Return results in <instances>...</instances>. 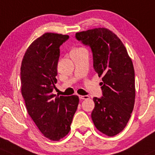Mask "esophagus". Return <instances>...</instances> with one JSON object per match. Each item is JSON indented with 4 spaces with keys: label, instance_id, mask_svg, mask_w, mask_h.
Wrapping results in <instances>:
<instances>
[{
    "label": "esophagus",
    "instance_id": "34e87169",
    "mask_svg": "<svg viewBox=\"0 0 155 155\" xmlns=\"http://www.w3.org/2000/svg\"><path fill=\"white\" fill-rule=\"evenodd\" d=\"M79 98L81 100H86L89 98V95H79Z\"/></svg>",
    "mask_w": 155,
    "mask_h": 155
}]
</instances>
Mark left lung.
<instances>
[{
    "instance_id": "8db88e82",
    "label": "left lung",
    "mask_w": 155,
    "mask_h": 155,
    "mask_svg": "<svg viewBox=\"0 0 155 155\" xmlns=\"http://www.w3.org/2000/svg\"><path fill=\"white\" fill-rule=\"evenodd\" d=\"M75 38L90 48L94 69L102 76L103 96L93 98L92 119L99 131L113 137L125 128L134 106L133 63L122 41L106 28L80 32Z\"/></svg>"
}]
</instances>
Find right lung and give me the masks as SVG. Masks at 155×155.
Returning a JSON list of instances; mask_svg holds the SVG:
<instances>
[{
  "instance_id": "add662e5",
  "label": "right lung",
  "mask_w": 155,
  "mask_h": 155,
  "mask_svg": "<svg viewBox=\"0 0 155 155\" xmlns=\"http://www.w3.org/2000/svg\"><path fill=\"white\" fill-rule=\"evenodd\" d=\"M68 38L45 33L29 46L21 66V94L28 114L42 134L54 141L68 134L79 103L77 95L59 97L52 93L60 47Z\"/></svg>"
}]
</instances>
